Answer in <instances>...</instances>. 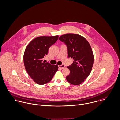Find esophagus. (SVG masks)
Returning <instances> with one entry per match:
<instances>
[{
    "label": "esophagus",
    "mask_w": 120,
    "mask_h": 120,
    "mask_svg": "<svg viewBox=\"0 0 120 120\" xmlns=\"http://www.w3.org/2000/svg\"><path fill=\"white\" fill-rule=\"evenodd\" d=\"M59 68L60 69H64L65 68V66L64 65H61L60 66H59Z\"/></svg>",
    "instance_id": "1"
}]
</instances>
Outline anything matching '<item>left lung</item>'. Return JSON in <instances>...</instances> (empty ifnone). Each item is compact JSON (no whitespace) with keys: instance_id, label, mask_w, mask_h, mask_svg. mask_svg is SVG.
I'll return each instance as SVG.
<instances>
[{"instance_id":"1","label":"left lung","mask_w":120,"mask_h":120,"mask_svg":"<svg viewBox=\"0 0 120 120\" xmlns=\"http://www.w3.org/2000/svg\"><path fill=\"white\" fill-rule=\"evenodd\" d=\"M59 40L67 45L68 58L74 59L72 65L67 67L70 73L66 79L71 84H80L88 76L93 67L94 55L91 46L84 37L74 34L62 35Z\"/></svg>"}]
</instances>
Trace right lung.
Here are the masks:
<instances>
[{"label":"right lung","mask_w":120,"mask_h":120,"mask_svg":"<svg viewBox=\"0 0 120 120\" xmlns=\"http://www.w3.org/2000/svg\"><path fill=\"white\" fill-rule=\"evenodd\" d=\"M58 38V36L37 37L32 40L25 49L23 58L26 70L31 78L39 85L50 82L58 71L57 65L45 63L43 59Z\"/></svg>","instance_id":"1"}]
</instances>
